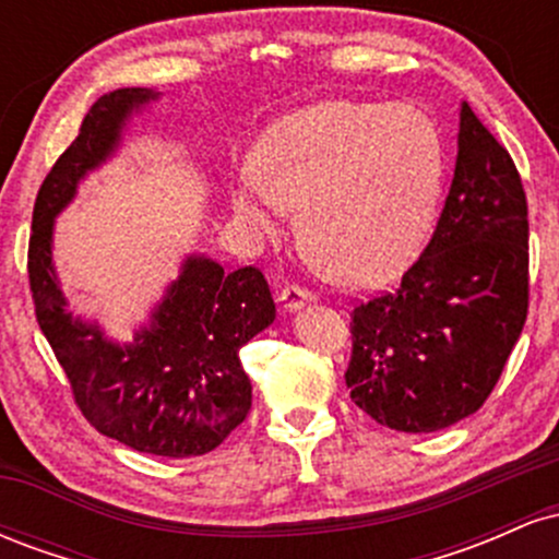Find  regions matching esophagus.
<instances>
[{"mask_svg":"<svg viewBox=\"0 0 559 559\" xmlns=\"http://www.w3.org/2000/svg\"><path fill=\"white\" fill-rule=\"evenodd\" d=\"M310 301H316V294L307 292V288L301 286H286L284 292H281V305H284V310H299V307L310 305Z\"/></svg>","mask_w":559,"mask_h":559,"instance_id":"obj_1","label":"esophagus"}]
</instances>
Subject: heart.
<instances>
[{
	"label": "heart",
	"instance_id": "1",
	"mask_svg": "<svg viewBox=\"0 0 559 559\" xmlns=\"http://www.w3.org/2000/svg\"><path fill=\"white\" fill-rule=\"evenodd\" d=\"M444 139L409 102L329 99L284 115L243 165L236 215L275 234L299 204L301 239L349 284H378L409 265L433 226Z\"/></svg>",
	"mask_w": 559,
	"mask_h": 559
}]
</instances>
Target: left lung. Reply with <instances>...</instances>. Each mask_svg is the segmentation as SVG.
Instances as JSON below:
<instances>
[{"mask_svg":"<svg viewBox=\"0 0 559 559\" xmlns=\"http://www.w3.org/2000/svg\"><path fill=\"white\" fill-rule=\"evenodd\" d=\"M528 316V204L510 152L460 107L457 165L439 223L394 292L352 310V402L431 433L489 400Z\"/></svg>","mask_w":559,"mask_h":559,"instance_id":"left-lung-1","label":"left lung"}]
</instances>
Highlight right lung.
Returning <instances> with one entry per match:
<instances>
[{
	"label": "right lung",
	"mask_w": 559,
	"mask_h": 559,
	"mask_svg": "<svg viewBox=\"0 0 559 559\" xmlns=\"http://www.w3.org/2000/svg\"><path fill=\"white\" fill-rule=\"evenodd\" d=\"M152 88H115L83 118L79 136L47 173L34 204L28 281L36 320L66 370L73 400L99 433L136 452L197 457L213 452L247 418L252 383L239 349L275 320L265 275L247 265L226 273L191 254L131 344L73 318L52 265L55 217L88 170L118 150L131 112L155 102Z\"/></svg>",
	"instance_id": "1"
}]
</instances>
